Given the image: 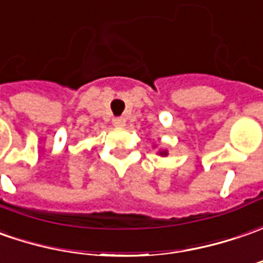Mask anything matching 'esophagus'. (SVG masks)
<instances>
[{"label": "esophagus", "mask_w": 263, "mask_h": 263, "mask_svg": "<svg viewBox=\"0 0 263 263\" xmlns=\"http://www.w3.org/2000/svg\"><path fill=\"white\" fill-rule=\"evenodd\" d=\"M114 125L115 126H123L125 125V122H126V119L123 118V116H118V118H114Z\"/></svg>", "instance_id": "34e87169"}]
</instances>
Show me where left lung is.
I'll return each instance as SVG.
<instances>
[{"mask_svg": "<svg viewBox=\"0 0 263 263\" xmlns=\"http://www.w3.org/2000/svg\"><path fill=\"white\" fill-rule=\"evenodd\" d=\"M161 156H166V151H163V153H161Z\"/></svg>", "mask_w": 263, "mask_h": 263, "instance_id": "obj_1", "label": "left lung"}]
</instances>
